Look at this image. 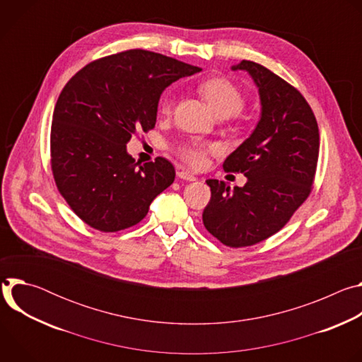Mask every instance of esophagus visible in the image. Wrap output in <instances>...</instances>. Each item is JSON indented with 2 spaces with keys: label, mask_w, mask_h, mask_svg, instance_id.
<instances>
[{
  "label": "esophagus",
  "mask_w": 362,
  "mask_h": 362,
  "mask_svg": "<svg viewBox=\"0 0 362 362\" xmlns=\"http://www.w3.org/2000/svg\"><path fill=\"white\" fill-rule=\"evenodd\" d=\"M177 177L183 179V180H187V182H194L196 180V177L190 172H187L185 169H177Z\"/></svg>",
  "instance_id": "obj_1"
}]
</instances>
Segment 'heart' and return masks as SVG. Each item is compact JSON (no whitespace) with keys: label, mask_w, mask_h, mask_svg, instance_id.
Wrapping results in <instances>:
<instances>
[{"label":"heart","mask_w":362,"mask_h":362,"mask_svg":"<svg viewBox=\"0 0 362 362\" xmlns=\"http://www.w3.org/2000/svg\"><path fill=\"white\" fill-rule=\"evenodd\" d=\"M199 93L209 103L215 113L221 117H230L239 115L245 107L243 93L225 77H212L199 84ZM172 94H165L160 100V112L165 116L172 115L173 110ZM177 156L192 168H202L208 159V154L216 150L214 143L200 140L180 141L173 147Z\"/></svg>","instance_id":"1"}]
</instances>
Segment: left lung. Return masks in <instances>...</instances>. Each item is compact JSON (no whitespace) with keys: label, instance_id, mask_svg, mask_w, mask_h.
Listing matches in <instances>:
<instances>
[{"label":"left lung","instance_id":"8db88e82","mask_svg":"<svg viewBox=\"0 0 362 362\" xmlns=\"http://www.w3.org/2000/svg\"><path fill=\"white\" fill-rule=\"evenodd\" d=\"M259 88L261 120L253 133L226 158L225 172L243 173L247 182L233 187L206 180L211 200L202 219L204 228L229 247L259 243L279 232L313 190L320 130L305 97L267 67L242 60Z\"/></svg>","mask_w":362,"mask_h":362}]
</instances>
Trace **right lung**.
<instances>
[{
    "label": "right lung",
    "instance_id": "add662e5",
    "mask_svg": "<svg viewBox=\"0 0 362 362\" xmlns=\"http://www.w3.org/2000/svg\"><path fill=\"white\" fill-rule=\"evenodd\" d=\"M202 69L147 49H127L77 71L59 95L49 136L51 170L73 212L100 232L137 225L176 176L165 158L127 154L136 132L156 124L159 98Z\"/></svg>",
    "mask_w": 362,
    "mask_h": 362
}]
</instances>
